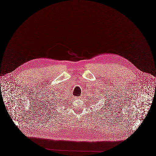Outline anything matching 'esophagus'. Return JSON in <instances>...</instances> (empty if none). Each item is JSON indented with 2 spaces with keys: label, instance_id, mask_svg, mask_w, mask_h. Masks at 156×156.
<instances>
[{
  "label": "esophagus",
  "instance_id": "esophagus-1",
  "mask_svg": "<svg viewBox=\"0 0 156 156\" xmlns=\"http://www.w3.org/2000/svg\"><path fill=\"white\" fill-rule=\"evenodd\" d=\"M78 98H79V97H78Z\"/></svg>",
  "mask_w": 156,
  "mask_h": 156
}]
</instances>
